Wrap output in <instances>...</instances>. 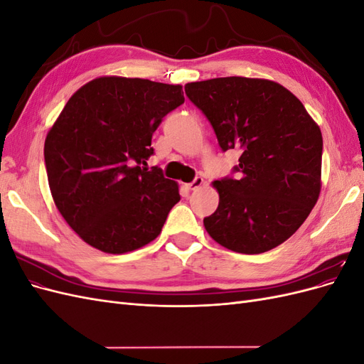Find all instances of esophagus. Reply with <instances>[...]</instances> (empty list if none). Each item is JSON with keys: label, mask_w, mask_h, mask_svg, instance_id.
Wrapping results in <instances>:
<instances>
[{"label": "esophagus", "mask_w": 364, "mask_h": 364, "mask_svg": "<svg viewBox=\"0 0 364 364\" xmlns=\"http://www.w3.org/2000/svg\"><path fill=\"white\" fill-rule=\"evenodd\" d=\"M203 178H200V176H197V178L191 182V183H188L186 186H188V190H197V188H200V186L203 185Z\"/></svg>", "instance_id": "esophagus-1"}]
</instances>
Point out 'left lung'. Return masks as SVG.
Masks as SVG:
<instances>
[{
  "label": "left lung",
  "mask_w": 364,
  "mask_h": 364,
  "mask_svg": "<svg viewBox=\"0 0 364 364\" xmlns=\"http://www.w3.org/2000/svg\"><path fill=\"white\" fill-rule=\"evenodd\" d=\"M211 123L223 151L240 149V178L214 182L220 200L203 218L218 245L238 253L267 252L289 240L321 194V129L297 97L277 82L247 77L185 85Z\"/></svg>",
  "instance_id": "obj_1"
}]
</instances>
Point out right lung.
<instances>
[{
	"label": "right lung",
	"instance_id": "right-lung-1",
	"mask_svg": "<svg viewBox=\"0 0 364 364\" xmlns=\"http://www.w3.org/2000/svg\"><path fill=\"white\" fill-rule=\"evenodd\" d=\"M185 102L181 85L98 77L83 85L50 129L43 158L53 200L85 243L126 253L155 240L179 186L147 165L151 135Z\"/></svg>",
	"mask_w": 364,
	"mask_h": 364
}]
</instances>
